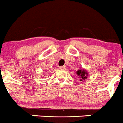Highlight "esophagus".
I'll return each mask as SVG.
<instances>
[{
  "label": "esophagus",
  "mask_w": 123,
  "mask_h": 123,
  "mask_svg": "<svg viewBox=\"0 0 123 123\" xmlns=\"http://www.w3.org/2000/svg\"><path fill=\"white\" fill-rule=\"evenodd\" d=\"M59 68H60V69L64 70L65 69V68H66V66H60Z\"/></svg>",
  "instance_id": "1"
}]
</instances>
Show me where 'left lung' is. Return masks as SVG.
<instances>
[{
  "label": "left lung",
  "instance_id": "1",
  "mask_svg": "<svg viewBox=\"0 0 123 123\" xmlns=\"http://www.w3.org/2000/svg\"><path fill=\"white\" fill-rule=\"evenodd\" d=\"M77 74L78 76H79L80 77V81H81L86 80V79H87V76L88 75L87 72L86 70H84V69L79 70L77 71Z\"/></svg>",
  "mask_w": 123,
  "mask_h": 123
}]
</instances>
